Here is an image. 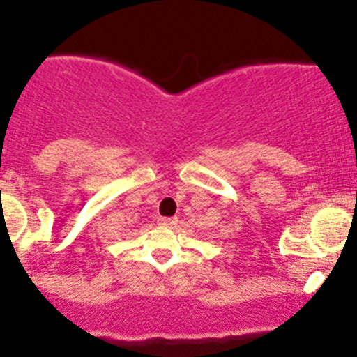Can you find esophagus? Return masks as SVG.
<instances>
[{
	"label": "esophagus",
	"mask_w": 357,
	"mask_h": 357,
	"mask_svg": "<svg viewBox=\"0 0 357 357\" xmlns=\"http://www.w3.org/2000/svg\"><path fill=\"white\" fill-rule=\"evenodd\" d=\"M157 221L160 227H174V225L178 223V220H176V218H158Z\"/></svg>",
	"instance_id": "1"
}]
</instances>
